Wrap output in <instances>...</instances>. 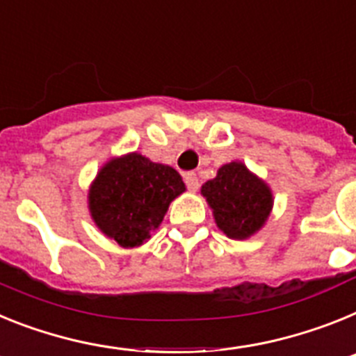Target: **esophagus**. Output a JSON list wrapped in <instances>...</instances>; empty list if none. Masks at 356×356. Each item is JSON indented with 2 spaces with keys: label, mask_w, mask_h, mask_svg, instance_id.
<instances>
[{
  "label": "esophagus",
  "mask_w": 356,
  "mask_h": 356,
  "mask_svg": "<svg viewBox=\"0 0 356 356\" xmlns=\"http://www.w3.org/2000/svg\"><path fill=\"white\" fill-rule=\"evenodd\" d=\"M184 182H186V186L190 188L191 191H197L200 186L199 177H197L195 172H188V174H184Z\"/></svg>",
  "instance_id": "esophagus-1"
}]
</instances>
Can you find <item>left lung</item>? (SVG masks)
<instances>
[{
  "mask_svg": "<svg viewBox=\"0 0 356 356\" xmlns=\"http://www.w3.org/2000/svg\"><path fill=\"white\" fill-rule=\"evenodd\" d=\"M202 195L218 229L233 240H245L258 233L272 211V191L243 163L220 166L216 177L202 184Z\"/></svg>",
  "mask_w": 356,
  "mask_h": 356,
  "instance_id": "left-lung-1",
  "label": "left lung"
}]
</instances>
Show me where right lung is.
Here are the masks:
<instances>
[{
  "instance_id": "right-lung-1",
  "label": "right lung",
  "mask_w": 356,
  "mask_h": 356,
  "mask_svg": "<svg viewBox=\"0 0 356 356\" xmlns=\"http://www.w3.org/2000/svg\"><path fill=\"white\" fill-rule=\"evenodd\" d=\"M184 190L177 170L132 152L102 166L89 188V211L105 236L122 247H140Z\"/></svg>"
}]
</instances>
